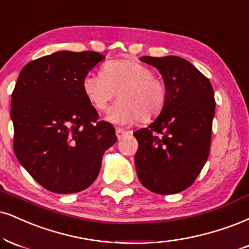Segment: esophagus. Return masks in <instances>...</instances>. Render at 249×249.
I'll return each mask as SVG.
<instances>
[{
	"label": "esophagus",
	"instance_id": "34e87169",
	"mask_svg": "<svg viewBox=\"0 0 249 249\" xmlns=\"http://www.w3.org/2000/svg\"><path fill=\"white\" fill-rule=\"evenodd\" d=\"M126 134H127L126 131L122 130V128H117L116 130V136H117V138H118V140H121L122 138L124 136H126Z\"/></svg>",
	"mask_w": 249,
	"mask_h": 249
}]
</instances>
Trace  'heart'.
<instances>
[{
	"mask_svg": "<svg viewBox=\"0 0 249 249\" xmlns=\"http://www.w3.org/2000/svg\"><path fill=\"white\" fill-rule=\"evenodd\" d=\"M82 89L96 110L103 111L113 98L118 104L107 113V119L118 124H130L138 118L152 122L166 103L163 82L153 75L148 66L132 59L107 62L102 73H89Z\"/></svg>",
	"mask_w": 249,
	"mask_h": 249,
	"instance_id": "b5f03b06",
	"label": "heart"
}]
</instances>
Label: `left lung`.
Returning <instances> with one entry per match:
<instances>
[{"label":"left lung","mask_w":249,"mask_h":249,"mask_svg":"<svg viewBox=\"0 0 249 249\" xmlns=\"http://www.w3.org/2000/svg\"><path fill=\"white\" fill-rule=\"evenodd\" d=\"M140 60L160 71L166 103L147 127L133 133L138 140V178L155 194L181 193L194 183L208 160L215 109L213 88L208 77L179 56Z\"/></svg>","instance_id":"left-lung-1"}]
</instances>
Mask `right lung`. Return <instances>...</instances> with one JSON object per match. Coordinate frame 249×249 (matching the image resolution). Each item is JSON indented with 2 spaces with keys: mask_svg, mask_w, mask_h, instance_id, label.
I'll return each instance as SVG.
<instances>
[{
  "mask_svg": "<svg viewBox=\"0 0 249 249\" xmlns=\"http://www.w3.org/2000/svg\"><path fill=\"white\" fill-rule=\"evenodd\" d=\"M98 52L58 51L29 62L11 95L14 151L19 163L45 189L73 194L87 189L100 173L102 157L117 142L82 81L98 62Z\"/></svg>",
  "mask_w": 249,
  "mask_h": 249,
  "instance_id": "obj_1",
  "label": "right lung"
}]
</instances>
